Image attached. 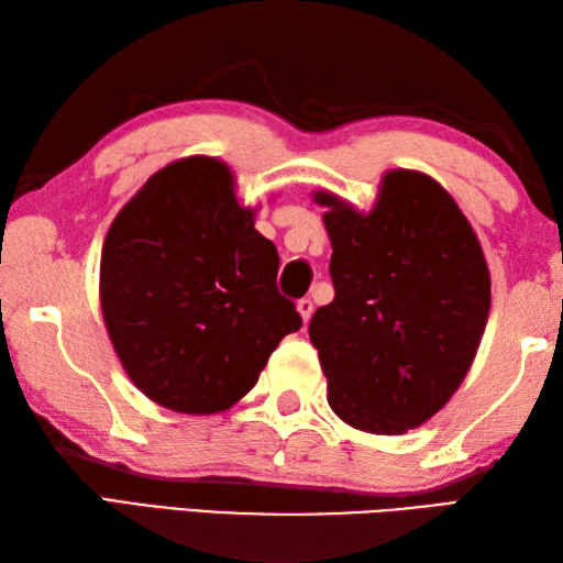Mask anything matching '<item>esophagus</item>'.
Here are the masks:
<instances>
[{"instance_id":"1","label":"esophagus","mask_w":563,"mask_h":563,"mask_svg":"<svg viewBox=\"0 0 563 563\" xmlns=\"http://www.w3.org/2000/svg\"><path fill=\"white\" fill-rule=\"evenodd\" d=\"M297 312H300L302 321H305V324H307V321L312 319V312H314V302L309 300V297H305V300L297 302Z\"/></svg>"}]
</instances>
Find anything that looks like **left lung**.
Wrapping results in <instances>:
<instances>
[{"instance_id": "8db88e82", "label": "left lung", "mask_w": 563, "mask_h": 563, "mask_svg": "<svg viewBox=\"0 0 563 563\" xmlns=\"http://www.w3.org/2000/svg\"><path fill=\"white\" fill-rule=\"evenodd\" d=\"M331 239L336 297L309 321L343 423L401 435L433 418L462 379L492 309L479 239L435 178L391 169L375 208L317 190Z\"/></svg>"}]
</instances>
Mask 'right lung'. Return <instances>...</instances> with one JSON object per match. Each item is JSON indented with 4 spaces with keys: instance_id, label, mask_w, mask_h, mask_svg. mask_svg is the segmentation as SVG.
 Listing matches in <instances>:
<instances>
[{
    "instance_id": "right-lung-1",
    "label": "right lung",
    "mask_w": 563,
    "mask_h": 563,
    "mask_svg": "<svg viewBox=\"0 0 563 563\" xmlns=\"http://www.w3.org/2000/svg\"><path fill=\"white\" fill-rule=\"evenodd\" d=\"M214 157L152 174L115 214L101 251V312L130 382L188 416L227 411L302 327L275 288L278 251Z\"/></svg>"
}]
</instances>
